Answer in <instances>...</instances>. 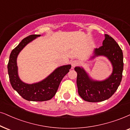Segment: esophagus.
<instances>
[{"instance_id":"obj_1","label":"esophagus","mask_w":130,"mask_h":130,"mask_svg":"<svg viewBox=\"0 0 130 130\" xmlns=\"http://www.w3.org/2000/svg\"><path fill=\"white\" fill-rule=\"evenodd\" d=\"M71 64L72 67H75V66H77V65H78V64H79V62H78V61L77 60H74L71 62Z\"/></svg>"}]
</instances>
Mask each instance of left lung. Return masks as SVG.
<instances>
[{"label": "left lung", "instance_id": "1", "mask_svg": "<svg viewBox=\"0 0 130 130\" xmlns=\"http://www.w3.org/2000/svg\"><path fill=\"white\" fill-rule=\"evenodd\" d=\"M92 59L99 56L107 57L111 63V74L103 81H96L90 78L83 68L75 67L77 73V85L78 94L85 101L92 103L100 102L109 99L118 89L122 77L123 53L115 39L105 34L103 45L95 48Z\"/></svg>", "mask_w": 130, "mask_h": 130}]
</instances>
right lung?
Here are the masks:
<instances>
[{"label": "right lung", "mask_w": 130, "mask_h": 130, "mask_svg": "<svg viewBox=\"0 0 130 130\" xmlns=\"http://www.w3.org/2000/svg\"><path fill=\"white\" fill-rule=\"evenodd\" d=\"M41 35H31L23 39L10 54L8 71L12 87L24 99L32 101H44L52 99L58 89L63 77L70 71L71 65H63L56 69L41 82L33 84L24 83L18 74L17 58L21 50L29 42Z\"/></svg>", "instance_id": "obj_1"}]
</instances>
